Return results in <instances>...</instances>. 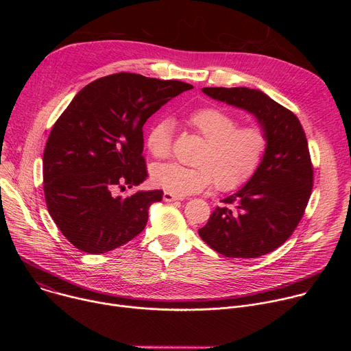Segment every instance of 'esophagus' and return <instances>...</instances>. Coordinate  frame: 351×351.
<instances>
[{"mask_svg": "<svg viewBox=\"0 0 351 351\" xmlns=\"http://www.w3.org/2000/svg\"><path fill=\"white\" fill-rule=\"evenodd\" d=\"M164 199H165V202H168V203H172V202H176V199H182V197L165 191V193H164Z\"/></svg>", "mask_w": 351, "mask_h": 351, "instance_id": "obj_1", "label": "esophagus"}]
</instances>
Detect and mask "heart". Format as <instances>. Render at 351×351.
Masks as SVG:
<instances>
[{"instance_id": "1", "label": "heart", "mask_w": 351, "mask_h": 351, "mask_svg": "<svg viewBox=\"0 0 351 351\" xmlns=\"http://www.w3.org/2000/svg\"><path fill=\"white\" fill-rule=\"evenodd\" d=\"M186 121L195 134L204 138L194 160L197 167L176 162L156 165L152 178L158 187L175 195H187L214 183L218 190L229 191L247 183L261 167L268 148V136L263 128L239 126V119L219 107L197 108ZM173 128L171 118H162L149 128L147 147L156 158L171 156Z\"/></svg>"}]
</instances>
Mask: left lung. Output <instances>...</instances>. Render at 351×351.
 I'll use <instances>...</instances> for the list:
<instances>
[{
	"instance_id": "8db88e82",
	"label": "left lung",
	"mask_w": 351,
	"mask_h": 351,
	"mask_svg": "<svg viewBox=\"0 0 351 351\" xmlns=\"http://www.w3.org/2000/svg\"><path fill=\"white\" fill-rule=\"evenodd\" d=\"M218 101L252 112L268 136L254 176L222 199L198 234L230 258H256L282 245L302 221L313 190L314 168L298 118L265 93L247 87H204Z\"/></svg>"
}]
</instances>
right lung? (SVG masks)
<instances>
[{
  "label": "right lung",
  "mask_w": 351,
  "mask_h": 351,
  "mask_svg": "<svg viewBox=\"0 0 351 351\" xmlns=\"http://www.w3.org/2000/svg\"><path fill=\"white\" fill-rule=\"evenodd\" d=\"M193 86L114 73L83 87L54 123L43 156L44 197L61 233L80 252L101 254L145 228L162 190L117 194L145 180L143 125Z\"/></svg>",
  "instance_id": "obj_1"
}]
</instances>
